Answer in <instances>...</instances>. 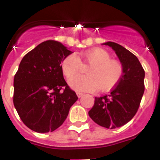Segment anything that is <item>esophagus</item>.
I'll list each match as a JSON object with an SVG mask.
<instances>
[{
	"label": "esophagus",
	"instance_id": "esophagus-1",
	"mask_svg": "<svg viewBox=\"0 0 160 160\" xmlns=\"http://www.w3.org/2000/svg\"><path fill=\"white\" fill-rule=\"evenodd\" d=\"M77 95H78V98H81V97H82V96H83V94H82V93H81V92H77Z\"/></svg>",
	"mask_w": 160,
	"mask_h": 160
}]
</instances>
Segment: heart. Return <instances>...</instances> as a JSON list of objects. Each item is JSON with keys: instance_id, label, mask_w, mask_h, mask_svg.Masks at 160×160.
Here are the masks:
<instances>
[{"instance_id": "heart-1", "label": "heart", "mask_w": 160, "mask_h": 160, "mask_svg": "<svg viewBox=\"0 0 160 160\" xmlns=\"http://www.w3.org/2000/svg\"><path fill=\"white\" fill-rule=\"evenodd\" d=\"M81 57L88 65L87 75H78L81 61L75 54L66 56L61 67L64 75L70 79L69 84L77 91H93L98 88L101 91L114 87L122 78L123 66L119 61L111 59L108 52L102 48H94L82 52Z\"/></svg>"}]
</instances>
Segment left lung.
<instances>
[{
    "label": "left lung",
    "instance_id": "left-lung-1",
    "mask_svg": "<svg viewBox=\"0 0 160 160\" xmlns=\"http://www.w3.org/2000/svg\"><path fill=\"white\" fill-rule=\"evenodd\" d=\"M103 45L115 51L123 66V74L110 94L95 97L89 115L98 125L115 129L128 123L138 111L145 90V72L136 56L123 46L112 42Z\"/></svg>",
    "mask_w": 160,
    "mask_h": 160
}]
</instances>
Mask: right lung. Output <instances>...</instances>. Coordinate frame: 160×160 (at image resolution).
<instances>
[{
    "label": "right lung",
    "mask_w": 160,
    "mask_h": 160,
    "mask_svg": "<svg viewBox=\"0 0 160 160\" xmlns=\"http://www.w3.org/2000/svg\"><path fill=\"white\" fill-rule=\"evenodd\" d=\"M72 52L49 40L24 56L13 80V104L27 128L53 131L67 118L78 96L63 77L61 63Z\"/></svg>",
    "instance_id": "add662e5"
}]
</instances>
